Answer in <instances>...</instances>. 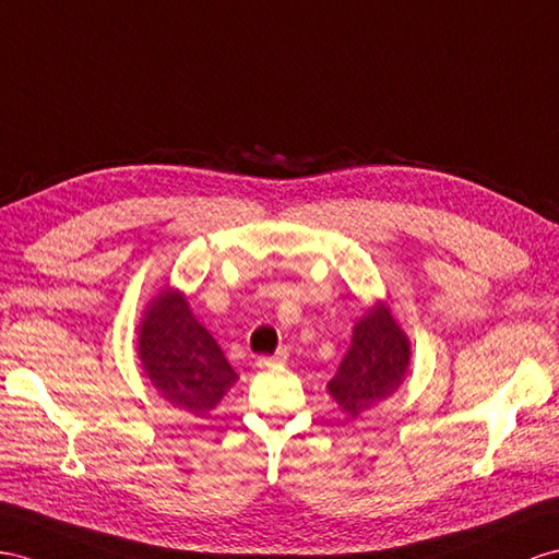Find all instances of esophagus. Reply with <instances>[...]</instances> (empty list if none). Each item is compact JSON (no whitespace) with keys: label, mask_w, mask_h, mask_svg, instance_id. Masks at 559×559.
<instances>
[{"label":"esophagus","mask_w":559,"mask_h":559,"mask_svg":"<svg viewBox=\"0 0 559 559\" xmlns=\"http://www.w3.org/2000/svg\"><path fill=\"white\" fill-rule=\"evenodd\" d=\"M285 361H288V354H285L283 349L276 352L274 356H262V359H257V368L262 370H269V368H276V366H283Z\"/></svg>","instance_id":"34e87169"}]
</instances>
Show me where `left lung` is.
<instances>
[{
	"label": "left lung",
	"instance_id": "8db88e82",
	"mask_svg": "<svg viewBox=\"0 0 559 559\" xmlns=\"http://www.w3.org/2000/svg\"><path fill=\"white\" fill-rule=\"evenodd\" d=\"M408 366L411 340L390 305L376 299L354 323L352 345L335 378L328 382V394L354 420L402 388Z\"/></svg>",
	"mask_w": 559,
	"mask_h": 559
}]
</instances>
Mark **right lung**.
Wrapping results in <instances>:
<instances>
[{
    "instance_id": "right-lung-1",
    "label": "right lung",
    "mask_w": 559,
    "mask_h": 559,
    "mask_svg": "<svg viewBox=\"0 0 559 559\" xmlns=\"http://www.w3.org/2000/svg\"><path fill=\"white\" fill-rule=\"evenodd\" d=\"M136 354L157 396L195 418H205L238 380L217 340L195 319L186 295L171 285L143 309Z\"/></svg>"
}]
</instances>
